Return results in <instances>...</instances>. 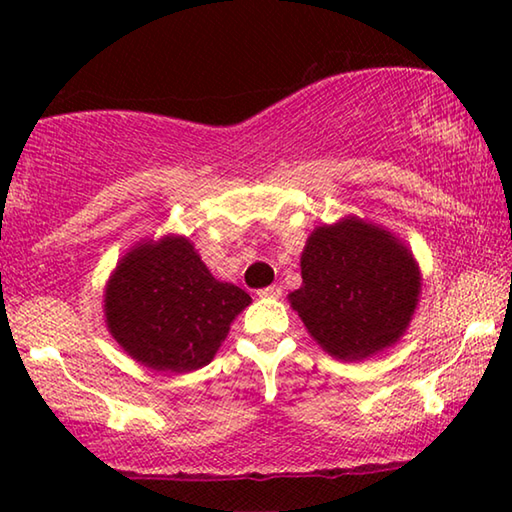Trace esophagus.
<instances>
[{"mask_svg": "<svg viewBox=\"0 0 512 512\" xmlns=\"http://www.w3.org/2000/svg\"><path fill=\"white\" fill-rule=\"evenodd\" d=\"M257 296L259 298H271V300H275V298H280L282 296V287L280 284H271V287H266V289H259L257 291Z\"/></svg>", "mask_w": 512, "mask_h": 512, "instance_id": "1", "label": "esophagus"}]
</instances>
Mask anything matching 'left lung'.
Listing matches in <instances>:
<instances>
[{"mask_svg": "<svg viewBox=\"0 0 512 512\" xmlns=\"http://www.w3.org/2000/svg\"><path fill=\"white\" fill-rule=\"evenodd\" d=\"M302 287L289 293L307 332L329 357L363 361L409 329L422 293L411 248L359 216L323 223L300 255Z\"/></svg>", "mask_w": 512, "mask_h": 512, "instance_id": "8db88e82", "label": "left lung"}]
</instances>
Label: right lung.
Returning <instances> with one entry per match:
<instances>
[{"mask_svg": "<svg viewBox=\"0 0 512 512\" xmlns=\"http://www.w3.org/2000/svg\"><path fill=\"white\" fill-rule=\"evenodd\" d=\"M250 296L207 271L183 235L142 239L119 259L103 291V318L128 357L155 372L207 366Z\"/></svg>", "mask_w": 512, "mask_h": 512, "instance_id": "right-lung-1", "label": "right lung"}]
</instances>
